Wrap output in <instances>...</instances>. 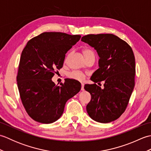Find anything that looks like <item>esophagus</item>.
<instances>
[{
  "label": "esophagus",
  "instance_id": "1",
  "mask_svg": "<svg viewBox=\"0 0 151 151\" xmlns=\"http://www.w3.org/2000/svg\"><path fill=\"white\" fill-rule=\"evenodd\" d=\"M81 90L84 91V83H81Z\"/></svg>",
  "mask_w": 151,
  "mask_h": 151
}]
</instances>
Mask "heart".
<instances>
[{
    "label": "heart",
    "mask_w": 151,
    "mask_h": 151,
    "mask_svg": "<svg viewBox=\"0 0 151 151\" xmlns=\"http://www.w3.org/2000/svg\"><path fill=\"white\" fill-rule=\"evenodd\" d=\"M83 54H84V56L86 57L88 55H90V54H93V52L90 50L85 49L83 50ZM67 76H68L69 78L76 80V81H83L86 77V75L84 73L81 71H76V70H73V71L67 74Z\"/></svg>",
    "instance_id": "b5f03b06"
}]
</instances>
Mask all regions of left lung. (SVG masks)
Listing matches in <instances>:
<instances>
[{
	"instance_id": "1",
	"label": "left lung",
	"mask_w": 151,
	"mask_h": 151,
	"mask_svg": "<svg viewBox=\"0 0 151 151\" xmlns=\"http://www.w3.org/2000/svg\"><path fill=\"white\" fill-rule=\"evenodd\" d=\"M97 50L99 68L91 77L93 84L84 89L91 94L86 106L92 119L102 123L116 120L129 104L135 85L136 63L132 48L111 34H88L81 39ZM105 82L102 89L96 84Z\"/></svg>"
}]
</instances>
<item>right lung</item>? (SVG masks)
I'll return each mask as SVG.
<instances>
[{
    "mask_svg": "<svg viewBox=\"0 0 151 151\" xmlns=\"http://www.w3.org/2000/svg\"><path fill=\"white\" fill-rule=\"evenodd\" d=\"M81 35L43 32L28 41L22 51L17 76L22 103L28 115L49 124L62 116L66 102L77 94L81 84L67 79L58 86L52 81L63 67L65 54L81 39Z\"/></svg>",
    "mask_w": 151,
    "mask_h": 151,
    "instance_id": "right-lung-1",
    "label": "right lung"
}]
</instances>
